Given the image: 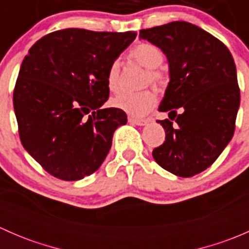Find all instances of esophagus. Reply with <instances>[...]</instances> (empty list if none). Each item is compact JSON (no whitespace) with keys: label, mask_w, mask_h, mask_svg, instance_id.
<instances>
[{"label":"esophagus","mask_w":249,"mask_h":249,"mask_svg":"<svg viewBox=\"0 0 249 249\" xmlns=\"http://www.w3.org/2000/svg\"><path fill=\"white\" fill-rule=\"evenodd\" d=\"M129 123L135 125H139V126H143L148 123L147 119H136V118H129Z\"/></svg>","instance_id":"obj_1"}]
</instances>
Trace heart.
I'll return each mask as SVG.
<instances>
[{"mask_svg": "<svg viewBox=\"0 0 249 249\" xmlns=\"http://www.w3.org/2000/svg\"><path fill=\"white\" fill-rule=\"evenodd\" d=\"M130 59L136 61L145 69L144 84L152 83L155 87H164L166 83V74L160 65L164 62L165 55L161 48L148 42H142L135 46L129 53ZM107 88L112 92H118L122 88L120 83V62L118 60L110 64L106 77ZM158 102L157 94L153 90L147 89L139 92H124L114 99L110 105L114 108L123 110L131 117H143L155 107Z\"/></svg>", "mask_w": 249, "mask_h": 249, "instance_id": "b5f03b06", "label": "heart"}]
</instances>
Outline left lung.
<instances>
[{"label":"left lung","mask_w":249,"mask_h":249,"mask_svg":"<svg viewBox=\"0 0 249 249\" xmlns=\"http://www.w3.org/2000/svg\"><path fill=\"white\" fill-rule=\"evenodd\" d=\"M140 37L161 48L170 66L159 107L170 119L158 120L166 136L153 158L173 175L193 177L210 167L233 136L240 88L232 55L223 42L187 21L141 30Z\"/></svg>","instance_id":"1"}]
</instances>
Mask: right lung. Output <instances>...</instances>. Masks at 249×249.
<instances>
[{
	"mask_svg": "<svg viewBox=\"0 0 249 249\" xmlns=\"http://www.w3.org/2000/svg\"><path fill=\"white\" fill-rule=\"evenodd\" d=\"M137 34L65 29L36 42L13 92L20 141L48 173L78 180L101 166L126 113L108 100L107 72ZM88 117H87L86 115Z\"/></svg>",
	"mask_w": 249,
	"mask_h": 249,
	"instance_id": "add662e5",
	"label": "right lung"
}]
</instances>
